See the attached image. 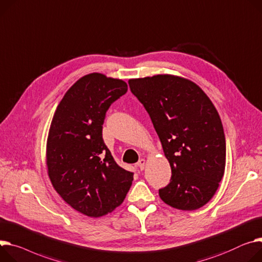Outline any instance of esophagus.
<instances>
[{
  "mask_svg": "<svg viewBox=\"0 0 262 262\" xmlns=\"http://www.w3.org/2000/svg\"><path fill=\"white\" fill-rule=\"evenodd\" d=\"M145 164H146V160L144 158H142V159L138 160V163L136 165L139 168V170H144L145 169Z\"/></svg>",
  "mask_w": 262,
  "mask_h": 262,
  "instance_id": "34e87169",
  "label": "esophagus"
}]
</instances>
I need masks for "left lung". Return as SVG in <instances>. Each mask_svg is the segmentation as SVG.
Returning a JSON list of instances; mask_svg holds the SVG:
<instances>
[{
  "label": "left lung",
  "mask_w": 262,
  "mask_h": 262,
  "mask_svg": "<svg viewBox=\"0 0 262 262\" xmlns=\"http://www.w3.org/2000/svg\"><path fill=\"white\" fill-rule=\"evenodd\" d=\"M128 83L149 113L170 163V184L159 190V197L183 211L204 207L226 168L224 127L211 99L192 80L172 74Z\"/></svg>",
  "instance_id": "1"
}]
</instances>
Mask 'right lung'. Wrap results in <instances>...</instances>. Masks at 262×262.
<instances>
[{
    "label": "right lung",
    "mask_w": 262,
    "mask_h": 262,
    "mask_svg": "<svg viewBox=\"0 0 262 262\" xmlns=\"http://www.w3.org/2000/svg\"><path fill=\"white\" fill-rule=\"evenodd\" d=\"M128 90L126 82L90 73L68 89L50 125L46 164L54 190L77 212L100 217L122 205L133 173L119 167L103 139L111 104Z\"/></svg>",
    "instance_id": "add662e5"
}]
</instances>
